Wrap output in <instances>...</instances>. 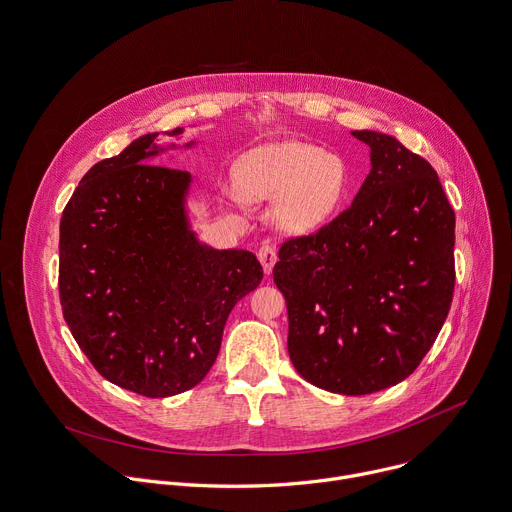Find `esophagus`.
<instances>
[{"instance_id": "esophagus-1", "label": "esophagus", "mask_w": 512, "mask_h": 512, "mask_svg": "<svg viewBox=\"0 0 512 512\" xmlns=\"http://www.w3.org/2000/svg\"><path fill=\"white\" fill-rule=\"evenodd\" d=\"M257 257H259V261H261V265H263V271L269 275V273L273 271L275 261H277L275 247H273L269 241H263V245H261L259 251H257Z\"/></svg>"}]
</instances>
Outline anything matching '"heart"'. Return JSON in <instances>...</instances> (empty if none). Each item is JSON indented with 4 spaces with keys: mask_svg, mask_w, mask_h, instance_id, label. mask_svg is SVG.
Instances as JSON below:
<instances>
[{
    "mask_svg": "<svg viewBox=\"0 0 512 512\" xmlns=\"http://www.w3.org/2000/svg\"><path fill=\"white\" fill-rule=\"evenodd\" d=\"M237 180L245 198H277V225L298 235L324 225L348 192V168L342 158L304 141L253 150L239 162Z\"/></svg>",
    "mask_w": 512,
    "mask_h": 512,
    "instance_id": "1",
    "label": "heart"
}]
</instances>
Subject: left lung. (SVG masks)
<instances>
[{"label": "left lung", "instance_id": "8db88e82", "mask_svg": "<svg viewBox=\"0 0 512 512\" xmlns=\"http://www.w3.org/2000/svg\"><path fill=\"white\" fill-rule=\"evenodd\" d=\"M371 174L350 208L279 247L287 352L312 385L369 395L407 379L454 298L456 214L427 160L395 137L352 131Z\"/></svg>", "mask_w": 512, "mask_h": 512}]
</instances>
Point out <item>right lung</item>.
<instances>
[{
    "instance_id": "1",
    "label": "right lung",
    "mask_w": 512,
    "mask_h": 512,
    "mask_svg": "<svg viewBox=\"0 0 512 512\" xmlns=\"http://www.w3.org/2000/svg\"><path fill=\"white\" fill-rule=\"evenodd\" d=\"M156 137L85 174L62 210L58 243L72 336L101 377L152 399L206 377L231 310L263 279L253 253L196 241L184 212L190 174L150 164Z\"/></svg>"
}]
</instances>
